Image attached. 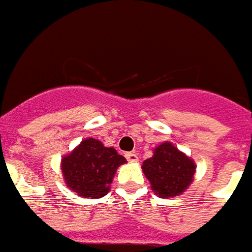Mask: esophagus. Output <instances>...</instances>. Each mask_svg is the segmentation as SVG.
<instances>
[{"label":"esophagus","instance_id":"34e87169","mask_svg":"<svg viewBox=\"0 0 252 252\" xmlns=\"http://www.w3.org/2000/svg\"><path fill=\"white\" fill-rule=\"evenodd\" d=\"M126 158L129 160V162H137V154L135 153H126Z\"/></svg>","mask_w":252,"mask_h":252}]
</instances>
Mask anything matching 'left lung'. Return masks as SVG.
I'll use <instances>...</instances> for the list:
<instances>
[{"label":"left lung","instance_id":"left-lung-1","mask_svg":"<svg viewBox=\"0 0 252 252\" xmlns=\"http://www.w3.org/2000/svg\"><path fill=\"white\" fill-rule=\"evenodd\" d=\"M151 189L160 198L182 194L193 182L195 164L173 143L164 142L154 148V155L142 166Z\"/></svg>","mask_w":252,"mask_h":252}]
</instances>
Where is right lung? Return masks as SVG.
<instances>
[{
	"mask_svg": "<svg viewBox=\"0 0 252 252\" xmlns=\"http://www.w3.org/2000/svg\"><path fill=\"white\" fill-rule=\"evenodd\" d=\"M126 162L115 148L89 137L63 157L61 167L68 189L85 198H99L109 191L116 170Z\"/></svg>",
	"mask_w": 252,
	"mask_h": 252,
	"instance_id": "1",
	"label": "right lung"
}]
</instances>
